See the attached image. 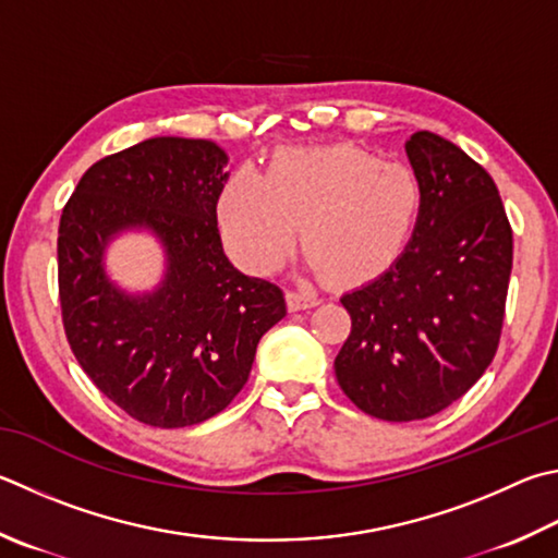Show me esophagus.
Listing matches in <instances>:
<instances>
[{"mask_svg": "<svg viewBox=\"0 0 558 558\" xmlns=\"http://www.w3.org/2000/svg\"><path fill=\"white\" fill-rule=\"evenodd\" d=\"M288 305H290L292 312L310 310L314 305H319V298L314 295V292H307V290H288Z\"/></svg>", "mask_w": 558, "mask_h": 558, "instance_id": "esophagus-1", "label": "esophagus"}]
</instances>
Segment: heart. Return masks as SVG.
<instances>
[{
    "label": "heart",
    "mask_w": 558,
    "mask_h": 558,
    "mask_svg": "<svg viewBox=\"0 0 558 558\" xmlns=\"http://www.w3.org/2000/svg\"><path fill=\"white\" fill-rule=\"evenodd\" d=\"M420 211L422 185L410 166L337 144L282 150L266 178L231 175L219 197V229L239 266L270 272L290 256L302 225L307 266L356 286L402 256Z\"/></svg>",
    "instance_id": "1"
}]
</instances>
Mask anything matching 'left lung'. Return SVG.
Listing matches in <instances>:
<instances>
[{
  "instance_id": "1",
  "label": "left lung",
  "mask_w": 558,
  "mask_h": 558,
  "mask_svg": "<svg viewBox=\"0 0 558 558\" xmlns=\"http://www.w3.org/2000/svg\"><path fill=\"white\" fill-rule=\"evenodd\" d=\"M422 211L408 248L351 314L333 371L347 398L385 422L424 420L469 392L498 351L512 270V229L493 178L432 131L408 144Z\"/></svg>"
}]
</instances>
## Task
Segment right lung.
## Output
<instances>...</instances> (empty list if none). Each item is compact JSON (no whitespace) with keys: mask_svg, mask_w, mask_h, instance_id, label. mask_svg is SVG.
I'll use <instances>...</instances> for the list:
<instances>
[{"mask_svg":"<svg viewBox=\"0 0 558 558\" xmlns=\"http://www.w3.org/2000/svg\"><path fill=\"white\" fill-rule=\"evenodd\" d=\"M227 160L205 138H146L97 160L60 217L70 349L111 402L150 427H192L225 410L260 337L288 312L276 282L244 276L221 248ZM124 230H148L167 253L154 291L126 293L106 276V246Z\"/></svg>","mask_w":558,"mask_h":558,"instance_id":"right-lung-1","label":"right lung"}]
</instances>
